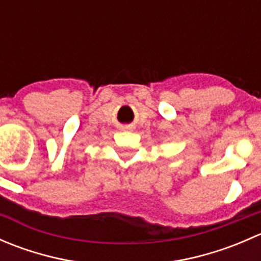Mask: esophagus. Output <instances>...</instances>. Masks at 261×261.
I'll return each instance as SVG.
<instances>
[{
    "instance_id": "1",
    "label": "esophagus",
    "mask_w": 261,
    "mask_h": 261,
    "mask_svg": "<svg viewBox=\"0 0 261 261\" xmlns=\"http://www.w3.org/2000/svg\"><path fill=\"white\" fill-rule=\"evenodd\" d=\"M126 128H127V127H126Z\"/></svg>"
}]
</instances>
